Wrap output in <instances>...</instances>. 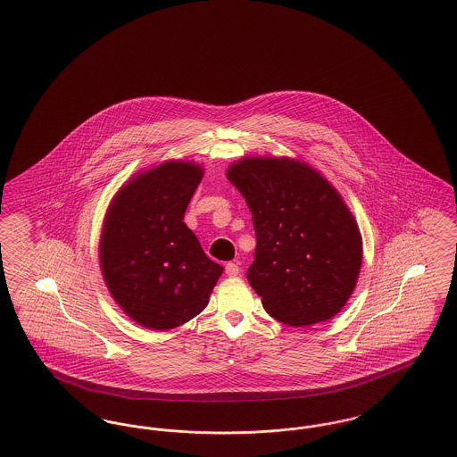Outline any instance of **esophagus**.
<instances>
[{
  "label": "esophagus",
  "mask_w": 457,
  "mask_h": 457,
  "mask_svg": "<svg viewBox=\"0 0 457 457\" xmlns=\"http://www.w3.org/2000/svg\"><path fill=\"white\" fill-rule=\"evenodd\" d=\"M226 274H228L229 278H237L239 274L238 263H235V262L226 263Z\"/></svg>",
  "instance_id": "1"
}]
</instances>
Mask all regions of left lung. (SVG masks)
<instances>
[{
  "instance_id": "left-lung-1",
  "label": "left lung",
  "mask_w": 457,
  "mask_h": 457,
  "mask_svg": "<svg viewBox=\"0 0 457 457\" xmlns=\"http://www.w3.org/2000/svg\"><path fill=\"white\" fill-rule=\"evenodd\" d=\"M226 176L252 212L257 248L246 279L265 312L293 327L337 315L363 259L360 228L339 192L291 157H243Z\"/></svg>"
}]
</instances>
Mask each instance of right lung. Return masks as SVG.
Listing matches in <instances>:
<instances>
[{"instance_id":"right-lung-1","label":"right lung","mask_w":457,"mask_h":457,"mask_svg":"<svg viewBox=\"0 0 457 457\" xmlns=\"http://www.w3.org/2000/svg\"><path fill=\"white\" fill-rule=\"evenodd\" d=\"M202 178L198 162L170 159L133 174L109 204L101 272L112 300L138 326L170 330L192 320L224 270L183 222Z\"/></svg>"}]
</instances>
